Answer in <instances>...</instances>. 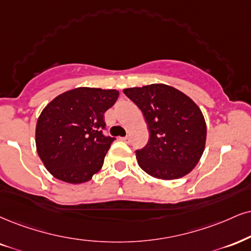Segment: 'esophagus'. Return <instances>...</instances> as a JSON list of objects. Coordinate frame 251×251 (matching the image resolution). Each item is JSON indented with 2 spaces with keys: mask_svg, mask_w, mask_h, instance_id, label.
I'll return each instance as SVG.
<instances>
[{
  "mask_svg": "<svg viewBox=\"0 0 251 251\" xmlns=\"http://www.w3.org/2000/svg\"><path fill=\"white\" fill-rule=\"evenodd\" d=\"M120 140L125 142V143H130V137H128V136H126V137H121Z\"/></svg>",
  "mask_w": 251,
  "mask_h": 251,
  "instance_id": "esophagus-1",
  "label": "esophagus"
}]
</instances>
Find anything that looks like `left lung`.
Wrapping results in <instances>:
<instances>
[{"mask_svg":"<svg viewBox=\"0 0 251 251\" xmlns=\"http://www.w3.org/2000/svg\"><path fill=\"white\" fill-rule=\"evenodd\" d=\"M143 113L150 138L136 151L140 168L163 180L179 179L196 168L206 144L205 117L196 102L164 83L123 89Z\"/></svg>","mask_w":251,"mask_h":251,"instance_id":"obj_1","label":"left lung"}]
</instances>
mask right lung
<instances>
[{"label": "right lung", "instance_id": "obj_1", "mask_svg": "<svg viewBox=\"0 0 251 251\" xmlns=\"http://www.w3.org/2000/svg\"><path fill=\"white\" fill-rule=\"evenodd\" d=\"M119 94L116 89L78 87L58 95L43 109L36 126V148L54 178L82 184L100 171L115 140L102 134L104 113Z\"/></svg>", "mask_w": 251, "mask_h": 251}]
</instances>
